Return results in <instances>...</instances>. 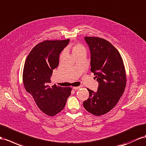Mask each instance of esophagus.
I'll return each mask as SVG.
<instances>
[{"mask_svg":"<svg viewBox=\"0 0 146 146\" xmlns=\"http://www.w3.org/2000/svg\"><path fill=\"white\" fill-rule=\"evenodd\" d=\"M81 88V86H78V87H73V89H74V90H77V89H79Z\"/></svg>","mask_w":146,"mask_h":146,"instance_id":"esophagus-1","label":"esophagus"}]
</instances>
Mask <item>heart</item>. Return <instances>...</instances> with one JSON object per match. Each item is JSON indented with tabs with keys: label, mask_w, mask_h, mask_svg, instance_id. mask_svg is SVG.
Segmentation results:
<instances>
[{
	"label": "heart",
	"mask_w": 146,
	"mask_h": 146,
	"mask_svg": "<svg viewBox=\"0 0 146 146\" xmlns=\"http://www.w3.org/2000/svg\"><path fill=\"white\" fill-rule=\"evenodd\" d=\"M86 50L85 47L83 45L80 44L74 45L72 48V53L74 56H76L81 53H86Z\"/></svg>",
	"instance_id": "1"
}]
</instances>
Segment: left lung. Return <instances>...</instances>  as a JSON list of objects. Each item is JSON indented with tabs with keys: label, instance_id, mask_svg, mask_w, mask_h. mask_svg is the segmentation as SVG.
Listing matches in <instances>:
<instances>
[{
	"label": "left lung",
	"instance_id": "1",
	"mask_svg": "<svg viewBox=\"0 0 146 146\" xmlns=\"http://www.w3.org/2000/svg\"><path fill=\"white\" fill-rule=\"evenodd\" d=\"M91 54V71L99 83L98 91L88 89L84 109L96 116L107 113L117 105L124 92L126 77L122 58L109 41L97 37H85Z\"/></svg>",
	"mask_w": 146,
	"mask_h": 146
}]
</instances>
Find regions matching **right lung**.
I'll return each instance as SVG.
<instances>
[{
  "label": "right lung",
  "instance_id": "obj_1",
  "mask_svg": "<svg viewBox=\"0 0 146 146\" xmlns=\"http://www.w3.org/2000/svg\"><path fill=\"white\" fill-rule=\"evenodd\" d=\"M70 39L45 40L33 48L25 63L23 80L27 91L44 113L54 116L65 107L72 88L53 85L50 78L59 63V55Z\"/></svg>",
  "mask_w": 146,
  "mask_h": 146
}]
</instances>
